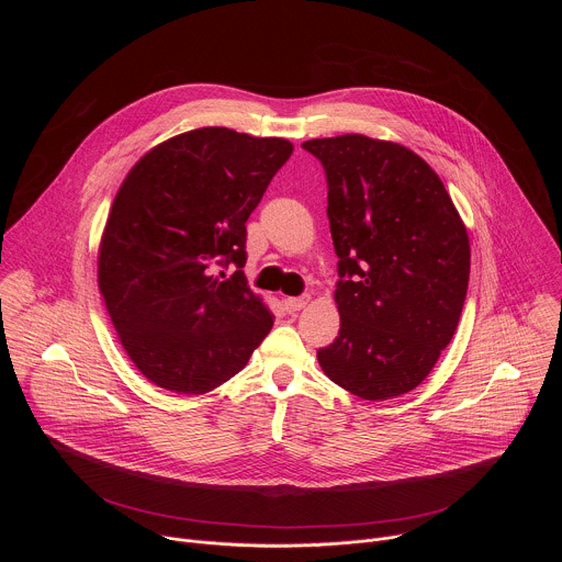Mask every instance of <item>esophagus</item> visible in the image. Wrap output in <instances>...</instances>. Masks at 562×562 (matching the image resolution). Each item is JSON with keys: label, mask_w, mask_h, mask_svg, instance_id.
Masks as SVG:
<instances>
[{"label": "esophagus", "mask_w": 562, "mask_h": 562, "mask_svg": "<svg viewBox=\"0 0 562 562\" xmlns=\"http://www.w3.org/2000/svg\"><path fill=\"white\" fill-rule=\"evenodd\" d=\"M308 304V295H297V297H284V308L289 313H295Z\"/></svg>", "instance_id": "obj_1"}]
</instances>
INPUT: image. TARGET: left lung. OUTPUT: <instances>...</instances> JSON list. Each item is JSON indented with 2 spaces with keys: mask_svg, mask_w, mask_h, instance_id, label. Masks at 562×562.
I'll return each instance as SVG.
<instances>
[{
  "mask_svg": "<svg viewBox=\"0 0 562 562\" xmlns=\"http://www.w3.org/2000/svg\"><path fill=\"white\" fill-rule=\"evenodd\" d=\"M327 176L338 338L323 371L362 400L416 389L451 342L469 284L467 228L414 150L367 135L308 139Z\"/></svg>",
  "mask_w": 562,
  "mask_h": 562,
  "instance_id": "1",
  "label": "left lung"
}]
</instances>
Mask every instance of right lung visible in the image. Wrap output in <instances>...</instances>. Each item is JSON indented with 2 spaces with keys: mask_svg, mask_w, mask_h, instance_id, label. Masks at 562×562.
Segmentation results:
<instances>
[{
  "mask_svg": "<svg viewBox=\"0 0 562 562\" xmlns=\"http://www.w3.org/2000/svg\"><path fill=\"white\" fill-rule=\"evenodd\" d=\"M291 153L282 137L206 126L157 144L122 182L98 282L122 347L153 384L206 393L271 331L276 317L243 271L247 220ZM228 263L231 279L214 276Z\"/></svg>",
  "mask_w": 562,
  "mask_h": 562,
  "instance_id": "obj_1",
  "label": "right lung"
}]
</instances>
